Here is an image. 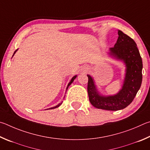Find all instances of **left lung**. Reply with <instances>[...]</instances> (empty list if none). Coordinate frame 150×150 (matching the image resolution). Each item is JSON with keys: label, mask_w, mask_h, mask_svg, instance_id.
<instances>
[{"label": "left lung", "mask_w": 150, "mask_h": 150, "mask_svg": "<svg viewBox=\"0 0 150 150\" xmlns=\"http://www.w3.org/2000/svg\"><path fill=\"white\" fill-rule=\"evenodd\" d=\"M119 38L109 54L121 60L126 64V74L122 89L116 95L103 96L97 90L93 78L88 77V93L90 103L97 109L107 111L123 109L132 103L140 88L142 81V60L135 41L122 31H118Z\"/></svg>", "instance_id": "left-lung-1"}]
</instances>
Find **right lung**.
I'll return each instance as SVG.
<instances>
[{"label": "right lung", "mask_w": 150, "mask_h": 150, "mask_svg": "<svg viewBox=\"0 0 150 150\" xmlns=\"http://www.w3.org/2000/svg\"><path fill=\"white\" fill-rule=\"evenodd\" d=\"M18 50V49H17ZM17 50H16V51L15 52H14V54H15V52H16L17 51ZM14 54H13V55H14ZM76 76H74L72 78V79H71V80H70V82H69V83H68V86H67V90H68V86H69L70 84H71V83H72L73 82H74V79H75V78H76ZM65 97V96H64ZM62 101L61 102V103H59V104H58L57 105V106H55V107H51V108H49V109H55V108H57V107H59L60 105H61L62 104Z\"/></svg>", "instance_id": "right-lung-1"}]
</instances>
